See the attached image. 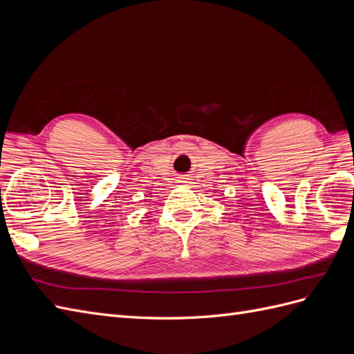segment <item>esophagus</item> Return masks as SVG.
<instances>
[{
	"label": "esophagus",
	"mask_w": 354,
	"mask_h": 354,
	"mask_svg": "<svg viewBox=\"0 0 354 354\" xmlns=\"http://www.w3.org/2000/svg\"><path fill=\"white\" fill-rule=\"evenodd\" d=\"M180 181H181V183H189V181H187V180H185V178H181Z\"/></svg>",
	"instance_id": "34e87169"
}]
</instances>
